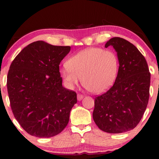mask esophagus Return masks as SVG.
I'll list each match as a JSON object with an SVG mask.
<instances>
[{"label":"esophagus","mask_w":159,"mask_h":159,"mask_svg":"<svg viewBox=\"0 0 159 159\" xmlns=\"http://www.w3.org/2000/svg\"><path fill=\"white\" fill-rule=\"evenodd\" d=\"M83 97H84V96H83L82 94H80V93H78V94H77V100L78 101L82 100Z\"/></svg>","instance_id":"esophagus-1"}]
</instances>
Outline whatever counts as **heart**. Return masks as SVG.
<instances>
[{
    "label": "heart",
    "instance_id": "1",
    "mask_svg": "<svg viewBox=\"0 0 159 159\" xmlns=\"http://www.w3.org/2000/svg\"><path fill=\"white\" fill-rule=\"evenodd\" d=\"M118 57L112 51L89 48L80 51L67 62L61 75L70 87L78 84L80 77L84 87L89 92L100 93L108 89L117 77Z\"/></svg>",
    "mask_w": 159,
    "mask_h": 159
}]
</instances>
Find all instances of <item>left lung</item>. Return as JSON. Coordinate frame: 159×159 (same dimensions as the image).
<instances>
[{
	"mask_svg": "<svg viewBox=\"0 0 159 159\" xmlns=\"http://www.w3.org/2000/svg\"><path fill=\"white\" fill-rule=\"evenodd\" d=\"M112 46L119 60L113 87L95 98L93 119L98 128L108 133L131 130L141 120L149 98L151 74L147 61L136 46L123 38L113 37Z\"/></svg>",
	"mask_w": 159,
	"mask_h": 159,
	"instance_id": "1",
	"label": "left lung"
}]
</instances>
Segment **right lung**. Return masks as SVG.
Returning a JSON list of instances; mask_svg holds the SVG:
<instances>
[{
    "label": "right lung",
    "mask_w": 159,
    "mask_h": 159,
    "mask_svg": "<svg viewBox=\"0 0 159 159\" xmlns=\"http://www.w3.org/2000/svg\"><path fill=\"white\" fill-rule=\"evenodd\" d=\"M70 46L29 44L10 66L7 88L15 119L28 134L51 137L63 130L77 93L62 87L59 65Z\"/></svg>",
    "instance_id": "obj_1"
}]
</instances>
